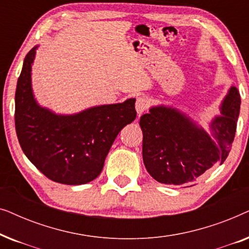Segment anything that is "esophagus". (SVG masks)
Here are the masks:
<instances>
[{"mask_svg":"<svg viewBox=\"0 0 249 249\" xmlns=\"http://www.w3.org/2000/svg\"><path fill=\"white\" fill-rule=\"evenodd\" d=\"M149 107V101L146 96H139L136 100V111L138 115H142Z\"/></svg>","mask_w":249,"mask_h":249,"instance_id":"1","label":"esophagus"}]
</instances>
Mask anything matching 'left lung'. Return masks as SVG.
Segmentation results:
<instances>
[{"label": "left lung", "instance_id": "8db88e82", "mask_svg": "<svg viewBox=\"0 0 249 249\" xmlns=\"http://www.w3.org/2000/svg\"><path fill=\"white\" fill-rule=\"evenodd\" d=\"M240 95L234 86L221 104L210 135L177 108L154 107L141 117L142 160L147 172L165 185L190 187L207 170L222 164L236 135Z\"/></svg>", "mask_w": 249, "mask_h": 249}]
</instances>
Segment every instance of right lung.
I'll return each instance as SVG.
<instances>
[{
  "mask_svg": "<svg viewBox=\"0 0 249 249\" xmlns=\"http://www.w3.org/2000/svg\"><path fill=\"white\" fill-rule=\"evenodd\" d=\"M37 46L23 60L16 89V131L30 162L47 178L83 185L97 178L114 139L136 119L135 98L100 105L72 115L39 107L32 89V63Z\"/></svg>",
  "mask_w": 249,
  "mask_h": 249,
  "instance_id": "add662e5",
  "label": "right lung"
}]
</instances>
